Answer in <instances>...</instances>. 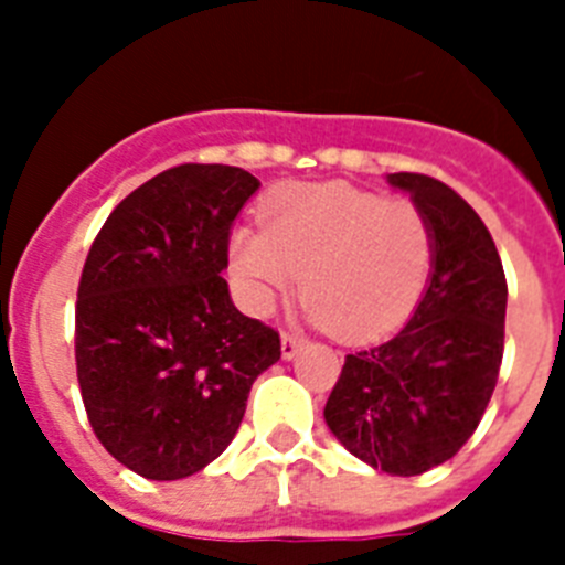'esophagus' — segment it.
<instances>
[{
  "instance_id": "1",
  "label": "esophagus",
  "mask_w": 565,
  "mask_h": 565,
  "mask_svg": "<svg viewBox=\"0 0 565 565\" xmlns=\"http://www.w3.org/2000/svg\"><path fill=\"white\" fill-rule=\"evenodd\" d=\"M299 337H294V333H282V342H279V348H282V359H294L299 351Z\"/></svg>"
}]
</instances>
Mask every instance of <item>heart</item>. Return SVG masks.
I'll use <instances>...</instances> for the list:
<instances>
[{
	"label": "heart",
	"instance_id": "obj_1",
	"mask_svg": "<svg viewBox=\"0 0 565 565\" xmlns=\"http://www.w3.org/2000/svg\"><path fill=\"white\" fill-rule=\"evenodd\" d=\"M228 259L246 306L266 317L297 288L317 326L344 342H373L411 317L433 266V232L411 201L344 183L277 189L263 232L234 228Z\"/></svg>",
	"mask_w": 565,
	"mask_h": 565
}]
</instances>
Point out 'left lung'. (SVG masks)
<instances>
[{"label":"left lung","mask_w":565,"mask_h":565,"mask_svg":"<svg viewBox=\"0 0 565 565\" xmlns=\"http://www.w3.org/2000/svg\"><path fill=\"white\" fill-rule=\"evenodd\" d=\"M433 232V274L393 339L348 353L326 422L348 452L391 476L450 461L476 433L503 359L507 277L476 209L430 174L396 172Z\"/></svg>","instance_id":"left-lung-1"}]
</instances>
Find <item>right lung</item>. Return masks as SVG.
Here are the masks:
<instances>
[{
	"mask_svg": "<svg viewBox=\"0 0 565 565\" xmlns=\"http://www.w3.org/2000/svg\"><path fill=\"white\" fill-rule=\"evenodd\" d=\"M259 189L223 163H181L127 194L89 246L76 371L104 450L149 481L201 472L232 444L279 333L243 317L221 277L232 223Z\"/></svg>",
	"mask_w": 565,
	"mask_h": 565,
	"instance_id": "obj_1",
	"label": "right lung"
}]
</instances>
